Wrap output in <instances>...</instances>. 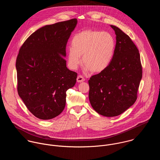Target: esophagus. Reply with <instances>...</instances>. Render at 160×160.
<instances>
[{
    "label": "esophagus",
    "mask_w": 160,
    "mask_h": 160,
    "mask_svg": "<svg viewBox=\"0 0 160 160\" xmlns=\"http://www.w3.org/2000/svg\"><path fill=\"white\" fill-rule=\"evenodd\" d=\"M85 81V79L84 78L81 76V75H79L77 78V82H84Z\"/></svg>",
    "instance_id": "34e87169"
}]
</instances>
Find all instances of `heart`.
Returning <instances> with one entry per match:
<instances>
[{
    "mask_svg": "<svg viewBox=\"0 0 160 160\" xmlns=\"http://www.w3.org/2000/svg\"><path fill=\"white\" fill-rule=\"evenodd\" d=\"M71 44L67 49V63L72 69L78 68L82 61L86 70L100 72L113 60L116 44L114 38L108 32L83 30L73 36Z\"/></svg>",
    "mask_w": 160,
    "mask_h": 160,
    "instance_id": "obj_1",
    "label": "heart"
}]
</instances>
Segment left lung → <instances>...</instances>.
<instances>
[{
    "mask_svg": "<svg viewBox=\"0 0 160 160\" xmlns=\"http://www.w3.org/2000/svg\"><path fill=\"white\" fill-rule=\"evenodd\" d=\"M116 34L114 57L109 67L89 80V98L93 110L106 117L124 113L136 101L142 76L140 54L131 38L110 25Z\"/></svg>",
    "mask_w": 160,
    "mask_h": 160,
    "instance_id": "1",
    "label": "left lung"
}]
</instances>
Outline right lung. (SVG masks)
I'll return each instance as SVG.
<instances>
[{"instance_id":"1","label":"right lung","mask_w":160,"mask_h":160,"mask_svg":"<svg viewBox=\"0 0 160 160\" xmlns=\"http://www.w3.org/2000/svg\"><path fill=\"white\" fill-rule=\"evenodd\" d=\"M78 23L76 18L46 25L21 47L16 62L18 93L29 111L41 119L60 114L66 92L76 84L77 73L67 67L66 46Z\"/></svg>"}]
</instances>
